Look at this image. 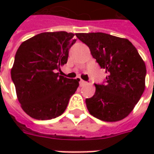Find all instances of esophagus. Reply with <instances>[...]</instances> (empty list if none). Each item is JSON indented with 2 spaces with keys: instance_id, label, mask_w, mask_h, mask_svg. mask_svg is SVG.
<instances>
[{
  "instance_id": "esophagus-1",
  "label": "esophagus",
  "mask_w": 154,
  "mask_h": 154,
  "mask_svg": "<svg viewBox=\"0 0 154 154\" xmlns=\"http://www.w3.org/2000/svg\"><path fill=\"white\" fill-rule=\"evenodd\" d=\"M88 84V82H86V81H85V80H80V85L81 86H85V85H87Z\"/></svg>"
}]
</instances>
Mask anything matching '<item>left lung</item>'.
Returning a JSON list of instances; mask_svg holds the SVG:
<instances>
[{
	"label": "left lung",
	"instance_id": "8db88e82",
	"mask_svg": "<svg viewBox=\"0 0 154 154\" xmlns=\"http://www.w3.org/2000/svg\"><path fill=\"white\" fill-rule=\"evenodd\" d=\"M107 76L95 85L92 98H86L90 114L104 122L125 118L133 110L145 90L146 69L135 47L126 38L103 32L76 33Z\"/></svg>",
	"mask_w": 154,
	"mask_h": 154
}]
</instances>
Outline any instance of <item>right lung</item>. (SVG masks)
Listing matches in <instances>:
<instances>
[{
    "label": "right lung",
    "instance_id": "obj_1",
    "mask_svg": "<svg viewBox=\"0 0 154 154\" xmlns=\"http://www.w3.org/2000/svg\"><path fill=\"white\" fill-rule=\"evenodd\" d=\"M74 33L43 32L23 42L16 52L11 77L21 108L31 117L50 120L61 116L79 86L56 70L68 62L76 42Z\"/></svg>",
    "mask_w": 154,
    "mask_h": 154
}]
</instances>
